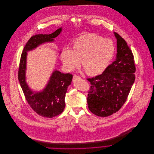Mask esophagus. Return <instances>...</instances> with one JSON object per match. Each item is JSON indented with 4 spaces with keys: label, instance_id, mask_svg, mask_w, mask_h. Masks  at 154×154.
Wrapping results in <instances>:
<instances>
[{
    "label": "esophagus",
    "instance_id": "1",
    "mask_svg": "<svg viewBox=\"0 0 154 154\" xmlns=\"http://www.w3.org/2000/svg\"><path fill=\"white\" fill-rule=\"evenodd\" d=\"M81 78H80V76H77V75H74L73 76V81H76V79H80Z\"/></svg>",
    "mask_w": 154,
    "mask_h": 154
}]
</instances>
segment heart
<instances>
[{"label": "heart", "mask_w": 154, "mask_h": 154, "mask_svg": "<svg viewBox=\"0 0 154 154\" xmlns=\"http://www.w3.org/2000/svg\"><path fill=\"white\" fill-rule=\"evenodd\" d=\"M114 45L109 38L94 34H85L73 43L72 49L65 48L61 59L66 67L72 70L80 64L89 75L101 73L114 55Z\"/></svg>", "instance_id": "obj_1"}]
</instances>
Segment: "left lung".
<instances>
[{"label":"left lung","mask_w":154,"mask_h":154,"mask_svg":"<svg viewBox=\"0 0 154 154\" xmlns=\"http://www.w3.org/2000/svg\"><path fill=\"white\" fill-rule=\"evenodd\" d=\"M117 57L103 73L87 78L89 110L100 117H107L120 110L128 99L135 80L136 66L132 50L117 32Z\"/></svg>","instance_id":"8db88e82"}]
</instances>
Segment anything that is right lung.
<instances>
[{"label":"right lung","instance_id":"obj_1","mask_svg":"<svg viewBox=\"0 0 154 154\" xmlns=\"http://www.w3.org/2000/svg\"><path fill=\"white\" fill-rule=\"evenodd\" d=\"M61 31L60 28L50 34L32 35L23 48L18 69V80L28 104L39 116L47 118L56 117L64 110L66 93L68 86L71 84L73 75L56 70L53 73L43 91L32 92L25 82L26 52L36 48L40 44L53 42V38L58 36Z\"/></svg>","mask_w":154,"mask_h":154}]
</instances>
